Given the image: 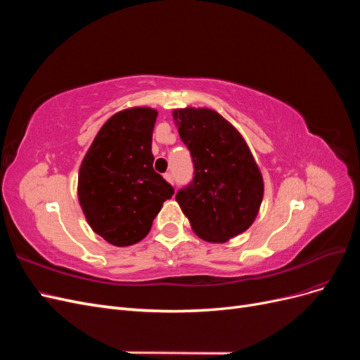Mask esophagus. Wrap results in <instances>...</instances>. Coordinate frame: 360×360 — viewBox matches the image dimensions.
<instances>
[{
	"label": "esophagus",
	"mask_w": 360,
	"mask_h": 360,
	"mask_svg": "<svg viewBox=\"0 0 360 360\" xmlns=\"http://www.w3.org/2000/svg\"><path fill=\"white\" fill-rule=\"evenodd\" d=\"M163 177H165V180H167V181L172 183V174H171V172H167V174H163Z\"/></svg>",
	"instance_id": "obj_1"
}]
</instances>
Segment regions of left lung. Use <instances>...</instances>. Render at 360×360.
<instances>
[{
  "instance_id": "left-lung-1",
  "label": "left lung",
  "mask_w": 360,
  "mask_h": 360,
  "mask_svg": "<svg viewBox=\"0 0 360 360\" xmlns=\"http://www.w3.org/2000/svg\"><path fill=\"white\" fill-rule=\"evenodd\" d=\"M172 117L193 163V179L176 200L205 242L230 240L252 225L263 201L257 163L242 135L216 111L184 108Z\"/></svg>"
}]
</instances>
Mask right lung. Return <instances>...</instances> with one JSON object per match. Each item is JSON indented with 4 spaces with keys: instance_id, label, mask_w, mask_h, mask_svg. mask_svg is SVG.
<instances>
[{
    "instance_id": "obj_1",
    "label": "right lung",
    "mask_w": 360,
    "mask_h": 360,
    "mask_svg": "<svg viewBox=\"0 0 360 360\" xmlns=\"http://www.w3.org/2000/svg\"><path fill=\"white\" fill-rule=\"evenodd\" d=\"M158 111L130 108L114 114L81 163L78 198L93 231L115 246L148 234L174 188L153 169L151 136Z\"/></svg>"
}]
</instances>
